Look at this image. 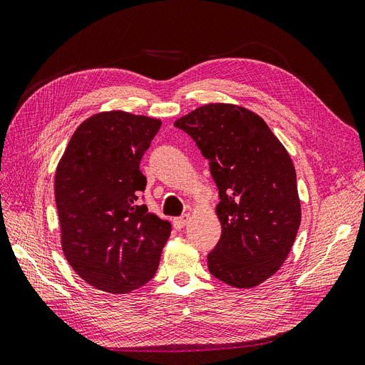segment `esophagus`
<instances>
[{
	"label": "esophagus",
	"mask_w": 365,
	"mask_h": 365,
	"mask_svg": "<svg viewBox=\"0 0 365 365\" xmlns=\"http://www.w3.org/2000/svg\"><path fill=\"white\" fill-rule=\"evenodd\" d=\"M189 219H190L189 215H182L180 217H176V219H173V227L176 230H181V228H184L187 225V222H189Z\"/></svg>",
	"instance_id": "esophagus-1"
}]
</instances>
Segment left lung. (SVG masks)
I'll list each match as a JSON object with an SVG mask.
<instances>
[{
  "label": "left lung",
  "mask_w": 365,
  "mask_h": 365,
  "mask_svg": "<svg viewBox=\"0 0 365 365\" xmlns=\"http://www.w3.org/2000/svg\"><path fill=\"white\" fill-rule=\"evenodd\" d=\"M208 160L219 190L222 235L208 271L235 288H254L279 271L302 220L289 153L263 118L248 109L210 103L175 121Z\"/></svg>",
  "instance_id": "1"
}]
</instances>
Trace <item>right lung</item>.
I'll list each match as a JSON object with an SVG mask.
<instances>
[{
  "instance_id": "obj_1",
  "label": "right lung",
  "mask_w": 365,
  "mask_h": 365,
  "mask_svg": "<svg viewBox=\"0 0 365 365\" xmlns=\"http://www.w3.org/2000/svg\"><path fill=\"white\" fill-rule=\"evenodd\" d=\"M161 121L123 111L96 114L76 129L54 178L62 250L94 288L128 294L155 275L170 224L138 202L140 161Z\"/></svg>"
}]
</instances>
